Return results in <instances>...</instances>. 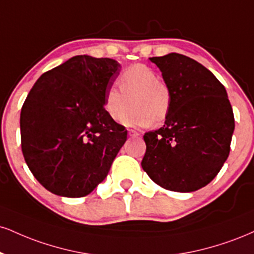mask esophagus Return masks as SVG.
<instances>
[{"instance_id":"esophagus-1","label":"esophagus","mask_w":254,"mask_h":254,"mask_svg":"<svg viewBox=\"0 0 254 254\" xmlns=\"http://www.w3.org/2000/svg\"><path fill=\"white\" fill-rule=\"evenodd\" d=\"M127 135H129L130 137H137V136H139L140 133L138 132V131H136V130L129 129V130H127Z\"/></svg>"}]
</instances>
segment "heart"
Instances as JSON below:
<instances>
[{"instance_id":"heart-1","label":"heart","mask_w":254,"mask_h":254,"mask_svg":"<svg viewBox=\"0 0 254 254\" xmlns=\"http://www.w3.org/2000/svg\"><path fill=\"white\" fill-rule=\"evenodd\" d=\"M118 85L119 88L111 86L105 94V110L114 121H122L131 102L133 109L123 119L127 127H148L168 117L172 92L154 68L133 64L122 71Z\"/></svg>"}]
</instances>
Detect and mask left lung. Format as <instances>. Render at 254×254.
I'll list each match as a JSON object with an SVG mask.
<instances>
[{"mask_svg": "<svg viewBox=\"0 0 254 254\" xmlns=\"http://www.w3.org/2000/svg\"><path fill=\"white\" fill-rule=\"evenodd\" d=\"M172 92L164 125L146 132L143 170L167 190L194 191L218 175L231 150L234 115L224 85L179 53L150 58Z\"/></svg>", "mask_w": 254, "mask_h": 254, "instance_id": "obj_1", "label": "left lung"}]
</instances>
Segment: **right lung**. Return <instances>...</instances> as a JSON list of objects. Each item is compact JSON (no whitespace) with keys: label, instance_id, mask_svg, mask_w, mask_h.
<instances>
[{"label":"right lung","instance_id":"1","mask_svg":"<svg viewBox=\"0 0 254 254\" xmlns=\"http://www.w3.org/2000/svg\"><path fill=\"white\" fill-rule=\"evenodd\" d=\"M119 71L110 58L75 56L45 72L29 91L21 109V149L51 193L86 196L108 175L127 135L104 108Z\"/></svg>","mask_w":254,"mask_h":254}]
</instances>
